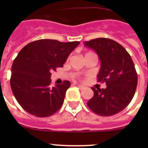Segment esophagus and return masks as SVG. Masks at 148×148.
Masks as SVG:
<instances>
[{
  "mask_svg": "<svg viewBox=\"0 0 148 148\" xmlns=\"http://www.w3.org/2000/svg\"><path fill=\"white\" fill-rule=\"evenodd\" d=\"M76 85L78 86V87H79V88H80L81 90H83V89H84V87L83 85H81V84H77Z\"/></svg>",
  "mask_w": 148,
  "mask_h": 148,
  "instance_id": "esophagus-1",
  "label": "esophagus"
}]
</instances>
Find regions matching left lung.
<instances>
[{
  "mask_svg": "<svg viewBox=\"0 0 148 148\" xmlns=\"http://www.w3.org/2000/svg\"><path fill=\"white\" fill-rule=\"evenodd\" d=\"M84 44L99 56L98 82L107 85L101 90L91 87L94 95L87 106L99 116H113L125 109L135 94L138 76L133 60L126 49L112 39L99 38Z\"/></svg>",
  "mask_w": 148,
  "mask_h": 148,
  "instance_id": "8db88e82",
  "label": "left lung"
}]
</instances>
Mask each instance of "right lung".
Masks as SVG:
<instances>
[{"mask_svg": "<svg viewBox=\"0 0 148 148\" xmlns=\"http://www.w3.org/2000/svg\"><path fill=\"white\" fill-rule=\"evenodd\" d=\"M79 41L60 42L40 39L26 45L14 60L10 86L24 110L38 117H47L61 108L70 82L50 87L51 72L62 67Z\"/></svg>", "mask_w": 148, "mask_h": 148, "instance_id": "add662e5", "label": "right lung"}]
</instances>
